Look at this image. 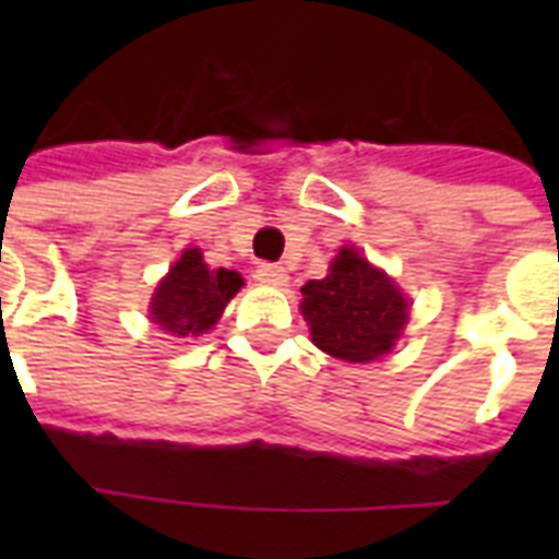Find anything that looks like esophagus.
<instances>
[{"instance_id": "1", "label": "esophagus", "mask_w": 559, "mask_h": 559, "mask_svg": "<svg viewBox=\"0 0 559 559\" xmlns=\"http://www.w3.org/2000/svg\"><path fill=\"white\" fill-rule=\"evenodd\" d=\"M254 278L261 281V284H266V287H287V270L284 266H278V263H261L258 270H254Z\"/></svg>"}]
</instances>
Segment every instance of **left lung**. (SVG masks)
Listing matches in <instances>:
<instances>
[{"label":"left lung","mask_w":559,"mask_h":559,"mask_svg":"<svg viewBox=\"0 0 559 559\" xmlns=\"http://www.w3.org/2000/svg\"><path fill=\"white\" fill-rule=\"evenodd\" d=\"M301 296L313 345L345 362L385 357L408 322V301L397 284L354 246H342L328 275L307 281Z\"/></svg>","instance_id":"left-lung-1"}]
</instances>
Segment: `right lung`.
Listing matches in <instances>:
<instances>
[{
    "instance_id": "add662e5",
    "label": "right lung",
    "mask_w": 559,
    "mask_h": 559,
    "mask_svg": "<svg viewBox=\"0 0 559 559\" xmlns=\"http://www.w3.org/2000/svg\"><path fill=\"white\" fill-rule=\"evenodd\" d=\"M240 287L243 278L235 270H209L200 249H186L153 293L151 322L177 340L202 336Z\"/></svg>"
}]
</instances>
